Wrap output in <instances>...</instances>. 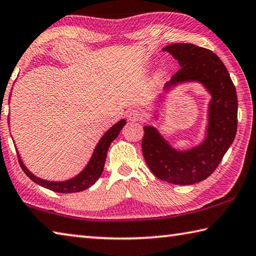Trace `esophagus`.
I'll return each instance as SVG.
<instances>
[{
	"instance_id": "1",
	"label": "esophagus",
	"mask_w": 256,
	"mask_h": 256,
	"mask_svg": "<svg viewBox=\"0 0 256 256\" xmlns=\"http://www.w3.org/2000/svg\"><path fill=\"white\" fill-rule=\"evenodd\" d=\"M127 118L129 121H132V122H137V121L142 120V114L140 110L137 109H132L128 112Z\"/></svg>"
}]
</instances>
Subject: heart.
Listing matches in <instances>:
<instances>
[{"instance_id":"1","label":"heart","mask_w":256,"mask_h":256,"mask_svg":"<svg viewBox=\"0 0 256 256\" xmlns=\"http://www.w3.org/2000/svg\"><path fill=\"white\" fill-rule=\"evenodd\" d=\"M160 78H162V73H160V72H156V73H155V80H160Z\"/></svg>"}]
</instances>
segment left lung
Instances as JSON below:
<instances>
[{"instance_id":"8db88e82","label":"left lung","mask_w":256,"mask_h":256,"mask_svg":"<svg viewBox=\"0 0 256 256\" xmlns=\"http://www.w3.org/2000/svg\"><path fill=\"white\" fill-rule=\"evenodd\" d=\"M162 50L171 54L181 68L165 84L156 106H162L165 94L178 85L200 83L212 96L208 103V124L204 140L186 150L174 148L158 128L145 126L142 155L152 173L160 180L172 184H194L212 176L235 140L238 106L236 88L220 58L209 49L192 44H173ZM153 116L152 118L158 120V114Z\"/></svg>"}]
</instances>
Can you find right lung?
Here are the masks:
<instances>
[{
    "mask_svg": "<svg viewBox=\"0 0 256 256\" xmlns=\"http://www.w3.org/2000/svg\"><path fill=\"white\" fill-rule=\"evenodd\" d=\"M126 124H127V121L124 119H121L118 122L112 126L111 128H109V130H106L104 135H103L100 138V140H98L96 148L93 150L91 158H90L86 164V166H85L78 176L68 178V180L48 181L44 180V178L39 176H36L32 172H30L29 170L26 168L24 160H21L19 152L16 150L20 166L24 170V172L26 176H28L34 183H37V184L52 191L60 192V194H75V192L86 190L90 186H93L94 183L98 180V178L101 176L103 168H104L108 150H109L111 142L119 135V132H121V129L124 128V126Z\"/></svg>",
    "mask_w": 256,
    "mask_h": 256,
    "instance_id": "obj_1",
    "label": "right lung"
}]
</instances>
